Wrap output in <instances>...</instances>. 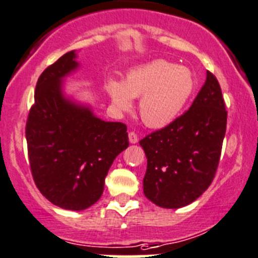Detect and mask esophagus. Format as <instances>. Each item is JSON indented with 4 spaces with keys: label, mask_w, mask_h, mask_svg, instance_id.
I'll use <instances>...</instances> for the list:
<instances>
[{
    "label": "esophagus",
    "mask_w": 258,
    "mask_h": 258,
    "mask_svg": "<svg viewBox=\"0 0 258 258\" xmlns=\"http://www.w3.org/2000/svg\"><path fill=\"white\" fill-rule=\"evenodd\" d=\"M128 140L131 144H137V141H139V137H137V135L135 134V132H130Z\"/></svg>",
    "instance_id": "34e87169"
}]
</instances>
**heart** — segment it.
Returning <instances> with one entry per match:
<instances>
[{"mask_svg": "<svg viewBox=\"0 0 258 258\" xmlns=\"http://www.w3.org/2000/svg\"><path fill=\"white\" fill-rule=\"evenodd\" d=\"M105 89L121 112H131L132 98H141L139 112L144 123L150 128H164L183 112L195 93L196 79L187 67L155 59L130 70L123 83L109 79Z\"/></svg>", "mask_w": 258, "mask_h": 258, "instance_id": "heart-1", "label": "heart"}]
</instances>
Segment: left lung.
Here are the masks:
<instances>
[{"instance_id":"left-lung-1","label":"left lung","mask_w":258,"mask_h":258,"mask_svg":"<svg viewBox=\"0 0 258 258\" xmlns=\"http://www.w3.org/2000/svg\"><path fill=\"white\" fill-rule=\"evenodd\" d=\"M225 130L220 85L206 71L189 109L140 141L148 159L144 195L164 209L183 208L199 199L215 177Z\"/></svg>"}]
</instances>
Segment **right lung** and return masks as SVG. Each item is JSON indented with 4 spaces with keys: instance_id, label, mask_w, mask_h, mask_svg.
<instances>
[{
    "instance_id": "1",
    "label": "right lung",
    "mask_w": 258,
    "mask_h": 258,
    "mask_svg": "<svg viewBox=\"0 0 258 258\" xmlns=\"http://www.w3.org/2000/svg\"><path fill=\"white\" fill-rule=\"evenodd\" d=\"M79 67L78 52L70 50L43 71L25 130L38 189L53 205L74 211L100 199L113 160L128 148L126 124L103 121L64 91V79Z\"/></svg>"
}]
</instances>
